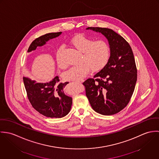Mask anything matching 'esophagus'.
<instances>
[{"mask_svg":"<svg viewBox=\"0 0 159 159\" xmlns=\"http://www.w3.org/2000/svg\"><path fill=\"white\" fill-rule=\"evenodd\" d=\"M77 82H78V83H83V80H80V81H77Z\"/></svg>","mask_w":159,"mask_h":159,"instance_id":"obj_1","label":"esophagus"}]
</instances>
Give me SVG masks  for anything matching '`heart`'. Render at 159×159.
<instances>
[{
	"mask_svg": "<svg viewBox=\"0 0 159 159\" xmlns=\"http://www.w3.org/2000/svg\"><path fill=\"white\" fill-rule=\"evenodd\" d=\"M70 43L82 52L81 62L83 64L73 66L66 71L63 75L65 80H81L89 73L90 69L93 71H97L107 64L110 56V49L105 40L93 41L84 34H78L71 39ZM62 47L57 51L56 61L59 68H64L66 65L62 60Z\"/></svg>",
	"mask_w": 159,
	"mask_h": 159,
	"instance_id": "obj_1",
	"label": "heart"
}]
</instances>
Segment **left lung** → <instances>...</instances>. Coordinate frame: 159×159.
<instances>
[{
	"instance_id": "8db88e82",
	"label": "left lung",
	"mask_w": 159,
	"mask_h": 159,
	"mask_svg": "<svg viewBox=\"0 0 159 159\" xmlns=\"http://www.w3.org/2000/svg\"><path fill=\"white\" fill-rule=\"evenodd\" d=\"M87 30L101 33L108 40L110 57L107 64L93 78L83 85L92 109L102 115H113L123 110L134 93L137 70L132 49L129 43L112 29L89 27Z\"/></svg>"
}]
</instances>
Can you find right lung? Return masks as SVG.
I'll return each mask as SVG.
<instances>
[{"mask_svg": "<svg viewBox=\"0 0 159 159\" xmlns=\"http://www.w3.org/2000/svg\"><path fill=\"white\" fill-rule=\"evenodd\" d=\"M62 32L49 33L34 40L27 50L31 52L37 46H42L50 39L59 37ZM27 95L32 107L39 113L48 117L61 118L70 112L72 98L64 92V88L68 82H59L58 76L45 83H37L28 78L23 77Z\"/></svg>", "mask_w": 159, "mask_h": 159, "instance_id": "obj_1", "label": "right lung"}]
</instances>
